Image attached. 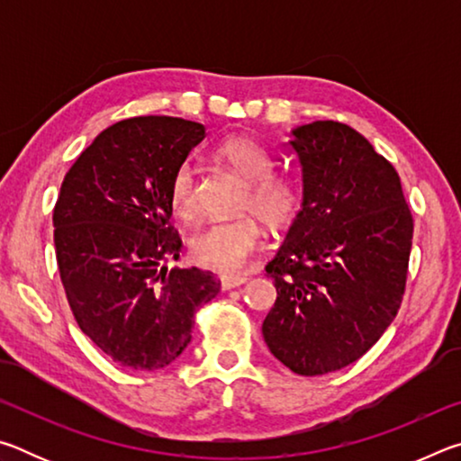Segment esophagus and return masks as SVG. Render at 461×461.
<instances>
[{
  "instance_id": "obj_1",
  "label": "esophagus",
  "mask_w": 461,
  "mask_h": 461,
  "mask_svg": "<svg viewBox=\"0 0 461 461\" xmlns=\"http://www.w3.org/2000/svg\"><path fill=\"white\" fill-rule=\"evenodd\" d=\"M246 280H248V276H244V275H221V288L223 291H230V288L244 285Z\"/></svg>"
}]
</instances>
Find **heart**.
I'll use <instances>...</instances> for the list:
<instances>
[{
	"mask_svg": "<svg viewBox=\"0 0 461 461\" xmlns=\"http://www.w3.org/2000/svg\"><path fill=\"white\" fill-rule=\"evenodd\" d=\"M215 158L228 165L246 189L241 193L240 213L231 220L207 223L191 240V254L201 267L231 272L244 262L262 241V221L272 231H283L301 213L303 189L293 176L276 175L275 158L260 142L246 136L223 140L215 148ZM168 197L173 212L181 220H189L197 209L194 199V173L183 162L170 178Z\"/></svg>",
	"mask_w": 461,
	"mask_h": 461,
	"instance_id": "1",
	"label": "heart"
}]
</instances>
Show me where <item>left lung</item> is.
Listing matches in <instances>:
<instances>
[{"mask_svg": "<svg viewBox=\"0 0 461 461\" xmlns=\"http://www.w3.org/2000/svg\"><path fill=\"white\" fill-rule=\"evenodd\" d=\"M293 134L305 197L267 264L276 301L262 335L288 370L321 376L360 360L399 313L412 215L399 173L360 131L327 120Z\"/></svg>", "mask_w": 461, "mask_h": 461, "instance_id": "1", "label": "left lung"}]
</instances>
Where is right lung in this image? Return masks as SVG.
I'll use <instances>...</instances> for the list:
<instances>
[{
    "mask_svg": "<svg viewBox=\"0 0 461 461\" xmlns=\"http://www.w3.org/2000/svg\"><path fill=\"white\" fill-rule=\"evenodd\" d=\"M205 126L168 115L122 120L68 168L54 205V248L81 331L123 368L173 364L191 341L199 305L221 283L170 268L183 241L170 225L168 186Z\"/></svg>",
    "mask_w": 461,
    "mask_h": 461,
    "instance_id": "right-lung-1",
    "label": "right lung"
}]
</instances>
